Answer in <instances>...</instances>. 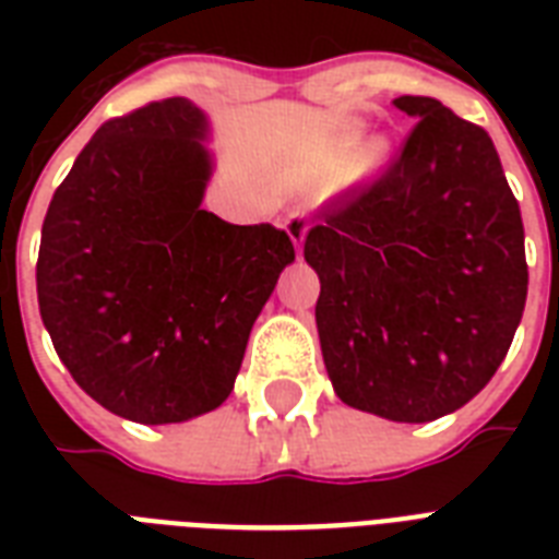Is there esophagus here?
<instances>
[{
    "mask_svg": "<svg viewBox=\"0 0 559 559\" xmlns=\"http://www.w3.org/2000/svg\"><path fill=\"white\" fill-rule=\"evenodd\" d=\"M284 228H287L289 240H293L298 252H301V243H305L307 228H310V219H307L305 211H293V214L287 217V223H284Z\"/></svg>",
    "mask_w": 559,
    "mask_h": 559,
    "instance_id": "1",
    "label": "esophagus"
}]
</instances>
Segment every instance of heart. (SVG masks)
<instances>
[{"instance_id":"heart-1","label":"heart","mask_w":559,"mask_h":559,"mask_svg":"<svg viewBox=\"0 0 559 559\" xmlns=\"http://www.w3.org/2000/svg\"><path fill=\"white\" fill-rule=\"evenodd\" d=\"M350 142H354V135L350 139H345V144H342L340 151L333 153L331 159H328V177H340L342 174V165H345V156H348V147ZM389 159V144L385 142H368L362 151H359L357 162H354V168H350V177L359 179V177H368V174H373V170L382 168V162Z\"/></svg>"}]
</instances>
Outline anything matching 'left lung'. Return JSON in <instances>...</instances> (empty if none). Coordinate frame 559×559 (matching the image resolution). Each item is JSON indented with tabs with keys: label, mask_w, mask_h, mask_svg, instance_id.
I'll return each mask as SVG.
<instances>
[{
	"label": "left lung",
	"mask_w": 559,
	"mask_h": 559,
	"mask_svg": "<svg viewBox=\"0 0 559 559\" xmlns=\"http://www.w3.org/2000/svg\"><path fill=\"white\" fill-rule=\"evenodd\" d=\"M400 153L319 211L316 328L342 403L426 424L485 389L528 296L520 202L485 127L424 95Z\"/></svg>",
	"instance_id": "8db88e82"
}]
</instances>
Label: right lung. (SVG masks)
Segmentation results:
<instances>
[{"label": "right lung", "mask_w": 559, "mask_h": 559, "mask_svg": "<svg viewBox=\"0 0 559 559\" xmlns=\"http://www.w3.org/2000/svg\"><path fill=\"white\" fill-rule=\"evenodd\" d=\"M205 116L186 98L109 118L43 219L39 316L92 400L179 424L235 389L254 319L296 261L287 231L200 209Z\"/></svg>", "instance_id": "1"}]
</instances>
